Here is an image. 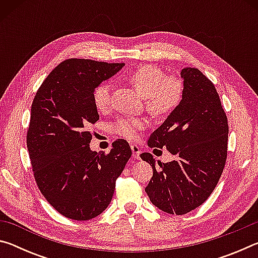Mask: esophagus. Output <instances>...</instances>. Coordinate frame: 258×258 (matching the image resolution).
Segmentation results:
<instances>
[{"mask_svg": "<svg viewBox=\"0 0 258 258\" xmlns=\"http://www.w3.org/2000/svg\"><path fill=\"white\" fill-rule=\"evenodd\" d=\"M131 149H132L133 158L134 159H139L140 158V154H141V150H140V148L138 146L132 145V146H131Z\"/></svg>", "mask_w": 258, "mask_h": 258, "instance_id": "1", "label": "esophagus"}]
</instances>
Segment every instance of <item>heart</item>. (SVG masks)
<instances>
[{
    "label": "heart",
    "instance_id": "b5f03b06",
    "mask_svg": "<svg viewBox=\"0 0 258 258\" xmlns=\"http://www.w3.org/2000/svg\"><path fill=\"white\" fill-rule=\"evenodd\" d=\"M128 82L147 100L149 110L156 115H164L177 106L182 95V84L175 77H166L164 71L151 64H142L127 76ZM111 85L103 83L93 92V102L99 111L110 108ZM147 121L142 118H123L113 124L112 130L120 137L135 140L139 130L145 128Z\"/></svg>",
    "mask_w": 258,
    "mask_h": 258
}]
</instances>
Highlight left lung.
I'll return each instance as SVG.
<instances>
[{"label": "left lung", "mask_w": 258, "mask_h": 258, "mask_svg": "<svg viewBox=\"0 0 258 258\" xmlns=\"http://www.w3.org/2000/svg\"><path fill=\"white\" fill-rule=\"evenodd\" d=\"M182 100L148 139L150 148H166L168 163L140 155L152 167L146 187L150 202L176 215L208 199L223 172L228 150V118L213 83L197 68H183Z\"/></svg>", "instance_id": "8db88e82"}]
</instances>
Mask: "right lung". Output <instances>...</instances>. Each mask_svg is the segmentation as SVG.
Returning a JSON list of instances; mask_svg holds the SVG:
<instances>
[{"instance_id": "1", "label": "right lung", "mask_w": 258, "mask_h": 258, "mask_svg": "<svg viewBox=\"0 0 258 258\" xmlns=\"http://www.w3.org/2000/svg\"><path fill=\"white\" fill-rule=\"evenodd\" d=\"M124 63L68 59L38 89L30 111L27 148L38 189L61 215L87 221L111 202L118 177L132 156L116 140L109 154L91 150L87 126L99 120L93 92Z\"/></svg>"}]
</instances>
